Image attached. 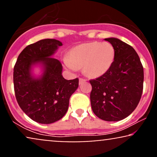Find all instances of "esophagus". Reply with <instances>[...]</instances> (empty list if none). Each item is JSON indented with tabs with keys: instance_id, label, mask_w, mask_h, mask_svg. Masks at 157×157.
Instances as JSON below:
<instances>
[{
	"instance_id": "34e87169",
	"label": "esophagus",
	"mask_w": 157,
	"mask_h": 157,
	"mask_svg": "<svg viewBox=\"0 0 157 157\" xmlns=\"http://www.w3.org/2000/svg\"><path fill=\"white\" fill-rule=\"evenodd\" d=\"M85 81H86V79H84V78H79V84H82V82H85Z\"/></svg>"
}]
</instances>
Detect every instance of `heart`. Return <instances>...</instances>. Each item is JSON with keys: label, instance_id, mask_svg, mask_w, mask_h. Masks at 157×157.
<instances>
[{"label": "heart", "instance_id": "1", "mask_svg": "<svg viewBox=\"0 0 157 157\" xmlns=\"http://www.w3.org/2000/svg\"><path fill=\"white\" fill-rule=\"evenodd\" d=\"M115 58L113 46L108 42H90L80 44L71 50L64 59L65 67L75 71L83 67V72L91 78L104 75L113 65Z\"/></svg>", "mask_w": 157, "mask_h": 157}]
</instances>
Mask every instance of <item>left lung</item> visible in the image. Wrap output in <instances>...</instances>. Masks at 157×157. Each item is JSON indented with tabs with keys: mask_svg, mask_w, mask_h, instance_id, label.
<instances>
[{
	"mask_svg": "<svg viewBox=\"0 0 157 157\" xmlns=\"http://www.w3.org/2000/svg\"><path fill=\"white\" fill-rule=\"evenodd\" d=\"M115 50L113 65L99 78L90 80L94 113L107 121L125 119L138 106L144 89V67L135 50L117 38H105Z\"/></svg>",
	"mask_w": 157,
	"mask_h": 157,
	"instance_id": "1",
	"label": "left lung"
}]
</instances>
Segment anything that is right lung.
Returning a JSON list of instances; mask_svg holds the SVG:
<instances>
[{"mask_svg": "<svg viewBox=\"0 0 157 157\" xmlns=\"http://www.w3.org/2000/svg\"><path fill=\"white\" fill-rule=\"evenodd\" d=\"M61 41L43 39L25 48L13 68V86L19 107L32 120L52 124L62 119L68 109L69 100L78 86V78H63V66L52 57ZM39 67L42 73L35 76Z\"/></svg>", "mask_w": 157, "mask_h": 157, "instance_id": "1", "label": "right lung"}]
</instances>
